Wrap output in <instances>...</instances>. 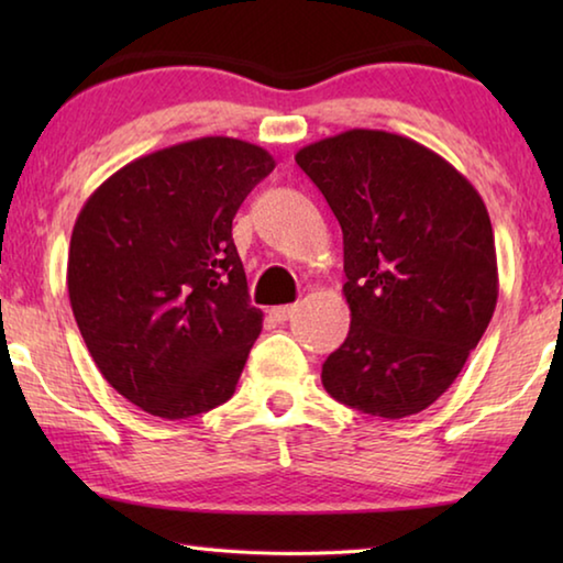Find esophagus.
I'll list each match as a JSON object with an SVG mask.
<instances>
[{
  "mask_svg": "<svg viewBox=\"0 0 563 563\" xmlns=\"http://www.w3.org/2000/svg\"><path fill=\"white\" fill-rule=\"evenodd\" d=\"M292 310H295V305H278V308H271V318L278 322H285L292 316Z\"/></svg>",
  "mask_w": 563,
  "mask_h": 563,
  "instance_id": "esophagus-1",
  "label": "esophagus"
}]
</instances>
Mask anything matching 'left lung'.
Wrapping results in <instances>:
<instances>
[{
    "label": "left lung",
    "mask_w": 563,
    "mask_h": 563,
    "mask_svg": "<svg viewBox=\"0 0 563 563\" xmlns=\"http://www.w3.org/2000/svg\"><path fill=\"white\" fill-rule=\"evenodd\" d=\"M342 228L350 332L322 387L365 415L402 419L442 397L497 308L492 221L476 188L432 148L350 129L295 154Z\"/></svg>",
    "instance_id": "left-lung-1"
}]
</instances>
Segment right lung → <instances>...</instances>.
<instances>
[{"label": "right lung", "mask_w": 563, "mask_h": 563, "mask_svg": "<svg viewBox=\"0 0 563 563\" xmlns=\"http://www.w3.org/2000/svg\"><path fill=\"white\" fill-rule=\"evenodd\" d=\"M273 168L261 146L203 136L131 161L79 211L66 265L76 325L144 412L186 419L233 397L263 330L233 218Z\"/></svg>", "instance_id": "right-lung-1"}]
</instances>
